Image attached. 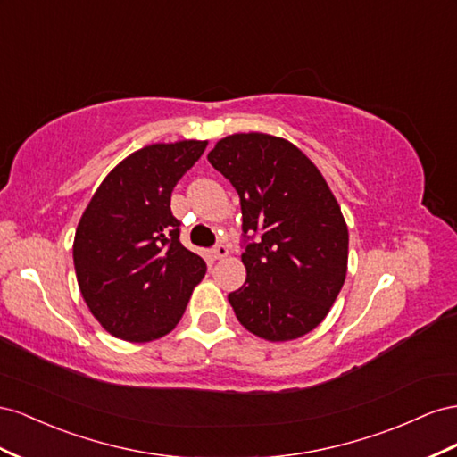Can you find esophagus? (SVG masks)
<instances>
[{
	"label": "esophagus",
	"instance_id": "1",
	"mask_svg": "<svg viewBox=\"0 0 457 457\" xmlns=\"http://www.w3.org/2000/svg\"><path fill=\"white\" fill-rule=\"evenodd\" d=\"M228 246L224 245V243H220V245H216L214 249H212V256L216 258V260H220V258H226L228 256Z\"/></svg>",
	"mask_w": 457,
	"mask_h": 457
}]
</instances>
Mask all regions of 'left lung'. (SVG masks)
Wrapping results in <instances>:
<instances>
[{
    "mask_svg": "<svg viewBox=\"0 0 457 457\" xmlns=\"http://www.w3.org/2000/svg\"><path fill=\"white\" fill-rule=\"evenodd\" d=\"M208 162L241 199L246 279L228 295L237 320L271 343L316 329L348 264V228L328 181L291 141L270 134L220 139Z\"/></svg>",
    "mask_w": 457,
    "mask_h": 457,
    "instance_id": "8db88e82",
    "label": "left lung"
}]
</instances>
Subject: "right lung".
I'll use <instances>...</instances> for the list:
<instances>
[{"mask_svg":"<svg viewBox=\"0 0 457 457\" xmlns=\"http://www.w3.org/2000/svg\"><path fill=\"white\" fill-rule=\"evenodd\" d=\"M208 143H153L116 164L78 221L72 258L91 314L111 335L149 343L181 320L206 271L179 243L170 197Z\"/></svg>","mask_w":457,"mask_h":457,"instance_id":"right-lung-1","label":"right lung"}]
</instances>
